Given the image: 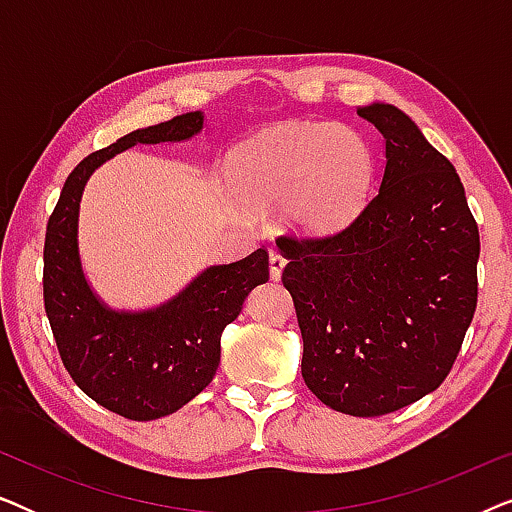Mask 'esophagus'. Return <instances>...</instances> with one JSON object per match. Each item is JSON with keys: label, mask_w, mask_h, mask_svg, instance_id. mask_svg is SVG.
<instances>
[{"label": "esophagus", "mask_w": 512, "mask_h": 512, "mask_svg": "<svg viewBox=\"0 0 512 512\" xmlns=\"http://www.w3.org/2000/svg\"><path fill=\"white\" fill-rule=\"evenodd\" d=\"M284 268H286V258L279 254V251H270V279L279 282V279H282Z\"/></svg>", "instance_id": "34e87169"}]
</instances>
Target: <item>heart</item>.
I'll list each match as a JSON object with an SVG mask.
<instances>
[{
  "label": "heart",
  "mask_w": 512,
  "mask_h": 512,
  "mask_svg": "<svg viewBox=\"0 0 512 512\" xmlns=\"http://www.w3.org/2000/svg\"><path fill=\"white\" fill-rule=\"evenodd\" d=\"M230 186L247 207L279 205L282 223L300 237L345 230L368 205L375 158L352 125L277 123L230 153Z\"/></svg>",
  "instance_id": "b5f03b06"
}]
</instances>
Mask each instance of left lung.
I'll use <instances>...</instances> for the list:
<instances>
[{
  "label": "left lung",
  "instance_id": "8db88e82",
  "mask_svg": "<svg viewBox=\"0 0 512 512\" xmlns=\"http://www.w3.org/2000/svg\"><path fill=\"white\" fill-rule=\"evenodd\" d=\"M384 137L375 198L338 235L277 240L303 335V380L328 408L377 417L436 391L478 305L480 235L464 184L408 114L356 107Z\"/></svg>",
  "mask_w": 512,
  "mask_h": 512
}]
</instances>
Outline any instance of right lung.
<instances>
[{"mask_svg":"<svg viewBox=\"0 0 512 512\" xmlns=\"http://www.w3.org/2000/svg\"><path fill=\"white\" fill-rule=\"evenodd\" d=\"M202 130L205 114L188 111L90 153L67 177L48 219L44 305L62 363L83 394L135 422L172 415L214 380L223 328L237 319L249 293L268 282V251L209 265L160 305L118 310L104 303L83 270L81 198L97 167L118 153L137 144L188 142Z\"/></svg>","mask_w":512,"mask_h":512,"instance_id":"obj_1","label":"right lung"}]
</instances>
